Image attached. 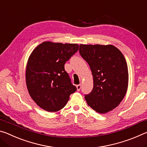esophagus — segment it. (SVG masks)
<instances>
[{
  "label": "esophagus",
  "instance_id": "obj_1",
  "mask_svg": "<svg viewBox=\"0 0 147 147\" xmlns=\"http://www.w3.org/2000/svg\"><path fill=\"white\" fill-rule=\"evenodd\" d=\"M76 88H77V91H79L80 90V89H81V85H80V84H79V85H77L76 86Z\"/></svg>",
  "mask_w": 147,
  "mask_h": 147
}]
</instances>
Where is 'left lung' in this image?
Here are the masks:
<instances>
[{
  "label": "left lung",
  "mask_w": 147,
  "mask_h": 147,
  "mask_svg": "<svg viewBox=\"0 0 147 147\" xmlns=\"http://www.w3.org/2000/svg\"><path fill=\"white\" fill-rule=\"evenodd\" d=\"M79 52L88 62L93 77V88L86 94L88 106L106 113L123 100L128 85V71L123 53L112 45H80Z\"/></svg>",
  "instance_id": "left-lung-1"
}]
</instances>
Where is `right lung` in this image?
Segmentation results:
<instances>
[{
  "label": "right lung",
  "mask_w": 147,
  "mask_h": 147,
  "mask_svg": "<svg viewBox=\"0 0 147 147\" xmlns=\"http://www.w3.org/2000/svg\"><path fill=\"white\" fill-rule=\"evenodd\" d=\"M78 48V44L45 41L30 55L26 69L27 89L33 100L44 110H60L76 91L64 65Z\"/></svg>",
  "instance_id": "1"
}]
</instances>
